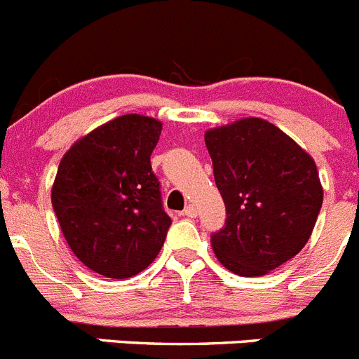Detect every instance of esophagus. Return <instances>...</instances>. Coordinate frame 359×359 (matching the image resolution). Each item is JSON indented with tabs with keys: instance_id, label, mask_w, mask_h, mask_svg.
<instances>
[{
	"instance_id": "esophagus-1",
	"label": "esophagus",
	"mask_w": 359,
	"mask_h": 359,
	"mask_svg": "<svg viewBox=\"0 0 359 359\" xmlns=\"http://www.w3.org/2000/svg\"><path fill=\"white\" fill-rule=\"evenodd\" d=\"M182 215L187 216V218H195V216H196V208H195V205H193V203H187Z\"/></svg>"
}]
</instances>
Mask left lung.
I'll return each instance as SVG.
<instances>
[{"instance_id":"left-lung-1","label":"left lung","mask_w":359,"mask_h":359,"mask_svg":"<svg viewBox=\"0 0 359 359\" xmlns=\"http://www.w3.org/2000/svg\"><path fill=\"white\" fill-rule=\"evenodd\" d=\"M227 219L211 236L216 257L241 277L264 276L308 243L320 212L316 164L290 135L261 118L205 132Z\"/></svg>"}]
</instances>
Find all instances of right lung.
<instances>
[{"instance_id":"1","label":"right lung","mask_w":359,"mask_h":359,"mask_svg":"<svg viewBox=\"0 0 359 359\" xmlns=\"http://www.w3.org/2000/svg\"><path fill=\"white\" fill-rule=\"evenodd\" d=\"M161 130L159 119L119 116L76 141L57 170L51 203L64 238L89 270L109 279L143 272L172 225L150 164Z\"/></svg>"}]
</instances>
